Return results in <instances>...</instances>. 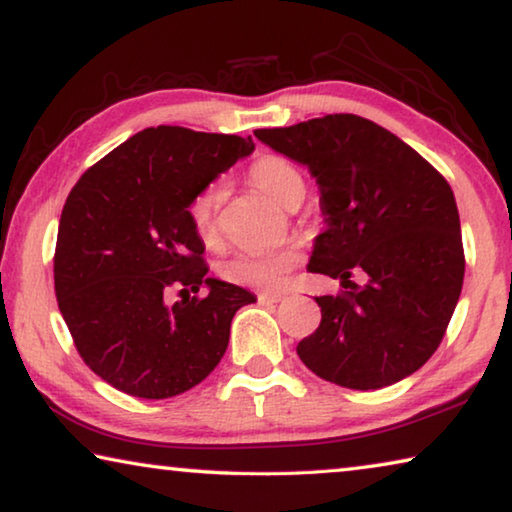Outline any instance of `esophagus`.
<instances>
[{
	"instance_id": "esophagus-1",
	"label": "esophagus",
	"mask_w": 512,
	"mask_h": 512,
	"mask_svg": "<svg viewBox=\"0 0 512 512\" xmlns=\"http://www.w3.org/2000/svg\"><path fill=\"white\" fill-rule=\"evenodd\" d=\"M281 299L283 295H279V292H261V295H258V301H261V304H276V301Z\"/></svg>"
}]
</instances>
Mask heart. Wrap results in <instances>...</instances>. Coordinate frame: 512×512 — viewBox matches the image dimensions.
Masks as SVG:
<instances>
[{"mask_svg":"<svg viewBox=\"0 0 512 512\" xmlns=\"http://www.w3.org/2000/svg\"><path fill=\"white\" fill-rule=\"evenodd\" d=\"M249 179L256 188H261L276 204L290 208L304 199V177L295 165L281 156H263L249 167ZM226 195V183L215 179L201 188L192 197L188 206V217L192 229L204 242L217 236L220 226V208ZM301 261L297 247H283L270 251H238L220 265V276L224 281L236 283L242 288L254 290H276L283 286L292 267Z\"/></svg>","mask_w":512,"mask_h":512,"instance_id":"heart-1","label":"heart"}]
</instances>
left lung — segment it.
<instances>
[{
  "label": "left lung",
  "mask_w": 512,
  "mask_h": 512,
  "mask_svg": "<svg viewBox=\"0 0 512 512\" xmlns=\"http://www.w3.org/2000/svg\"><path fill=\"white\" fill-rule=\"evenodd\" d=\"M254 136L315 177L326 229L308 270L345 288L315 299L322 322L297 345L299 358L351 390H379L420 370L442 342L465 276L445 177L395 133L351 113ZM356 269L368 274L363 287L350 281Z\"/></svg>",
  "instance_id": "left-lung-1"
}]
</instances>
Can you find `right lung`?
Listing matches in <instances>:
<instances>
[{
    "mask_svg": "<svg viewBox=\"0 0 512 512\" xmlns=\"http://www.w3.org/2000/svg\"><path fill=\"white\" fill-rule=\"evenodd\" d=\"M254 152L251 138L149 127L83 172L65 199L54 288L74 347L92 372L142 399L195 388L220 363L245 288L208 279L188 206ZM201 285L206 298H190ZM170 287L187 297L170 307Z\"/></svg>",
    "mask_w": 512,
    "mask_h": 512,
    "instance_id": "add662e5",
    "label": "right lung"
}]
</instances>
